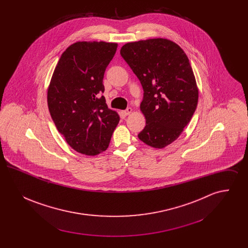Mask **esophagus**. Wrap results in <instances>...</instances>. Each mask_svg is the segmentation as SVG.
I'll return each mask as SVG.
<instances>
[{"label": "esophagus", "instance_id": "1", "mask_svg": "<svg viewBox=\"0 0 248 248\" xmlns=\"http://www.w3.org/2000/svg\"><path fill=\"white\" fill-rule=\"evenodd\" d=\"M132 111H133V109L131 108H127L125 110H124L123 112H124V114L125 115V116H127V115H129L132 113Z\"/></svg>", "mask_w": 248, "mask_h": 248}]
</instances>
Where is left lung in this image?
Instances as JSON below:
<instances>
[{
	"instance_id": "1",
	"label": "left lung",
	"mask_w": 248,
	"mask_h": 248,
	"mask_svg": "<svg viewBox=\"0 0 248 248\" xmlns=\"http://www.w3.org/2000/svg\"><path fill=\"white\" fill-rule=\"evenodd\" d=\"M120 54L144 90L140 110L146 126L139 139L163 149L180 136L197 107L199 91L189 59L176 43L163 38L127 43Z\"/></svg>"
}]
</instances>
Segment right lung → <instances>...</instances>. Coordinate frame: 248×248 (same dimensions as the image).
<instances>
[{
	"label": "right lung",
	"mask_w": 248,
	"mask_h": 248,
	"mask_svg": "<svg viewBox=\"0 0 248 248\" xmlns=\"http://www.w3.org/2000/svg\"><path fill=\"white\" fill-rule=\"evenodd\" d=\"M118 45L77 42L61 55L47 90L51 117L59 133L77 153L96 155L105 152L120 121L108 108L103 78Z\"/></svg>",
	"instance_id": "right-lung-1"
}]
</instances>
